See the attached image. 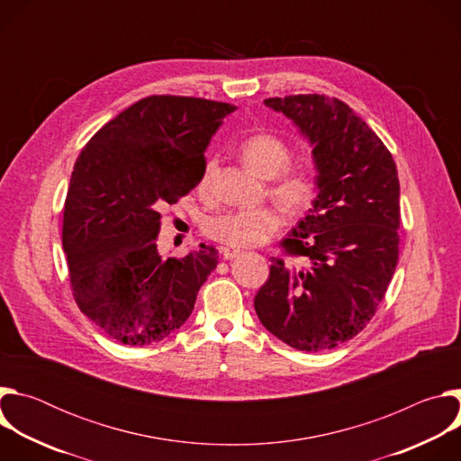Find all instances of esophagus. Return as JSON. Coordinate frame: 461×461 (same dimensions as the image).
<instances>
[{"mask_svg": "<svg viewBox=\"0 0 461 461\" xmlns=\"http://www.w3.org/2000/svg\"><path fill=\"white\" fill-rule=\"evenodd\" d=\"M221 255H222V258H226V260H231V258H235V257H239V255H240V249H235V248H226V246H222V248H221Z\"/></svg>", "mask_w": 461, "mask_h": 461, "instance_id": "1", "label": "esophagus"}]
</instances>
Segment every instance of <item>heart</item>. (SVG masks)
Listing matches in <instances>:
<instances>
[{"instance_id": "1", "label": "heart", "mask_w": 461, "mask_h": 461, "mask_svg": "<svg viewBox=\"0 0 461 461\" xmlns=\"http://www.w3.org/2000/svg\"><path fill=\"white\" fill-rule=\"evenodd\" d=\"M244 162L262 178L272 180L270 193L290 212L306 210L315 196V176L308 167H288L292 153L279 137L258 133L240 144ZM215 160H208L199 176V191H212ZM283 224V213L276 206L230 210L206 221V233L231 248H249L267 242Z\"/></svg>"}]
</instances>
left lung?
Wrapping results in <instances>:
<instances>
[{"label": "left lung", "instance_id": "obj_1", "mask_svg": "<svg viewBox=\"0 0 461 461\" xmlns=\"http://www.w3.org/2000/svg\"><path fill=\"white\" fill-rule=\"evenodd\" d=\"M265 105L292 120L310 144L317 196L283 240L288 258L272 260L255 312L292 348L330 350L363 330L396 270L398 169L379 137L341 100L295 95Z\"/></svg>", "mask_w": 461, "mask_h": 461}]
</instances>
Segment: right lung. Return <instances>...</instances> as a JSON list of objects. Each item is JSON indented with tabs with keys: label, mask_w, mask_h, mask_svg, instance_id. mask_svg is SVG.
<instances>
[{
	"label": "right lung",
	"mask_w": 461,
	"mask_h": 461,
	"mask_svg": "<svg viewBox=\"0 0 461 461\" xmlns=\"http://www.w3.org/2000/svg\"><path fill=\"white\" fill-rule=\"evenodd\" d=\"M235 105L148 96L107 122L77 158L63 249L80 310L123 345L158 343L187 321L217 249L184 258L157 248L160 210L196 184L204 153Z\"/></svg>",
	"instance_id": "1"
}]
</instances>
